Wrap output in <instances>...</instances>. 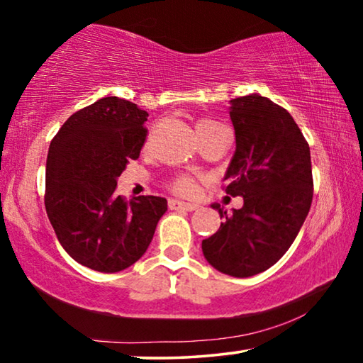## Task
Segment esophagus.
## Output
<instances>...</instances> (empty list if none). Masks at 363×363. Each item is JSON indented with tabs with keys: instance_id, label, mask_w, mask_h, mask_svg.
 Segmentation results:
<instances>
[{
	"instance_id": "1",
	"label": "esophagus",
	"mask_w": 363,
	"mask_h": 363,
	"mask_svg": "<svg viewBox=\"0 0 363 363\" xmlns=\"http://www.w3.org/2000/svg\"><path fill=\"white\" fill-rule=\"evenodd\" d=\"M169 208L170 209H185V211H194V209H198V204L183 203V201H180V199H169Z\"/></svg>"
}]
</instances>
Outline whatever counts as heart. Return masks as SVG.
Here are the masks:
<instances>
[{"mask_svg": "<svg viewBox=\"0 0 363 363\" xmlns=\"http://www.w3.org/2000/svg\"><path fill=\"white\" fill-rule=\"evenodd\" d=\"M220 128H224V125L220 124L219 121L211 118H201L196 121V124H194L198 138H201V135L213 133V130ZM170 190L173 193L180 194V196H191V194L196 191V180L190 175H178L170 182Z\"/></svg>", "mask_w": 363, "mask_h": 363, "instance_id": "1", "label": "heart"}]
</instances>
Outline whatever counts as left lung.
Listing matches in <instances>:
<instances>
[{"label": "left lung", "mask_w": 363, "mask_h": 363, "mask_svg": "<svg viewBox=\"0 0 363 363\" xmlns=\"http://www.w3.org/2000/svg\"><path fill=\"white\" fill-rule=\"evenodd\" d=\"M235 152L224 190L244 206L220 218L203 254L225 275L247 278L275 265L290 249L313 201L309 145L295 119L269 98L252 93L230 99Z\"/></svg>", "instance_id": "1"}]
</instances>
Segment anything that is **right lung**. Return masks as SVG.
<instances>
[{
	"mask_svg": "<svg viewBox=\"0 0 363 363\" xmlns=\"http://www.w3.org/2000/svg\"><path fill=\"white\" fill-rule=\"evenodd\" d=\"M147 111L108 96L68 118L45 165V211L65 252L88 269L114 273L145 254L167 211L160 196H118V177L139 159Z\"/></svg>",
	"mask_w": 363,
	"mask_h": 363,
	"instance_id": "1",
	"label": "right lung"
}]
</instances>
